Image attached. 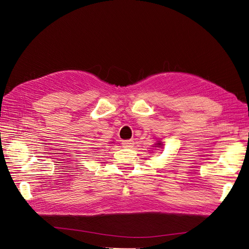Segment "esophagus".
I'll return each mask as SVG.
<instances>
[{
  "mask_svg": "<svg viewBox=\"0 0 249 249\" xmlns=\"http://www.w3.org/2000/svg\"><path fill=\"white\" fill-rule=\"evenodd\" d=\"M123 147L124 148H132L134 146V141L133 140H124L123 141Z\"/></svg>",
  "mask_w": 249,
  "mask_h": 249,
  "instance_id": "obj_1",
  "label": "esophagus"
}]
</instances>
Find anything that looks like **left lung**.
Segmentation results:
<instances>
[{"label": "left lung", "mask_w": 249, "mask_h": 249, "mask_svg": "<svg viewBox=\"0 0 249 249\" xmlns=\"http://www.w3.org/2000/svg\"><path fill=\"white\" fill-rule=\"evenodd\" d=\"M155 147H162L163 146V143H162V141H158L157 143H155Z\"/></svg>", "instance_id": "obj_1"}]
</instances>
